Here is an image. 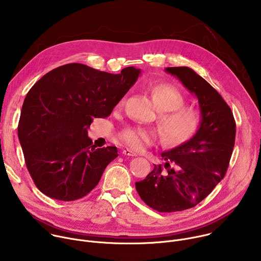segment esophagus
Wrapping results in <instances>:
<instances>
[{
  "label": "esophagus",
  "mask_w": 261,
  "mask_h": 261,
  "mask_svg": "<svg viewBox=\"0 0 261 261\" xmlns=\"http://www.w3.org/2000/svg\"><path fill=\"white\" fill-rule=\"evenodd\" d=\"M123 155L131 156V157H135V156H136V153L132 152L131 150H129V148H126V150H123Z\"/></svg>",
  "instance_id": "obj_1"
}]
</instances>
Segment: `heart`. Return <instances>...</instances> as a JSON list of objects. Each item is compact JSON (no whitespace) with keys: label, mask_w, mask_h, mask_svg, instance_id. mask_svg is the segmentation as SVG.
Here are the masks:
<instances>
[{"label":"heart","mask_w":261,"mask_h":261,"mask_svg":"<svg viewBox=\"0 0 261 261\" xmlns=\"http://www.w3.org/2000/svg\"><path fill=\"white\" fill-rule=\"evenodd\" d=\"M147 90L159 109L158 126L163 142L168 146H177L188 141L198 129L199 111L185 105V95L171 84H154ZM118 138L132 150L142 151L155 142L157 134L140 126H129L119 133Z\"/></svg>","instance_id":"b5f03b06"}]
</instances>
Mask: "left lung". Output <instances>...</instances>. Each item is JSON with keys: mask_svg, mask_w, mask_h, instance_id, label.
I'll return each mask as SVG.
<instances>
[{"mask_svg": "<svg viewBox=\"0 0 261 261\" xmlns=\"http://www.w3.org/2000/svg\"><path fill=\"white\" fill-rule=\"evenodd\" d=\"M199 102L201 121L195 135L161 154L164 167L136 181V190L148 206L160 213L188 210L202 201L224 177L236 140L232 111L221 95L188 67H168Z\"/></svg>", "mask_w": 261, "mask_h": 261, "instance_id": "8db88e82", "label": "left lung"}]
</instances>
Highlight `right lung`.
Masks as SVG:
<instances>
[{"label": "right lung", "instance_id": "obj_1", "mask_svg": "<svg viewBox=\"0 0 261 261\" xmlns=\"http://www.w3.org/2000/svg\"><path fill=\"white\" fill-rule=\"evenodd\" d=\"M139 73L134 67L111 74L72 63L49 71L31 88L18 138L27 168L42 193L73 201L96 187L119 154L116 146L93 145L88 129L94 118L111 114Z\"/></svg>", "mask_w": 261, "mask_h": 261}]
</instances>
